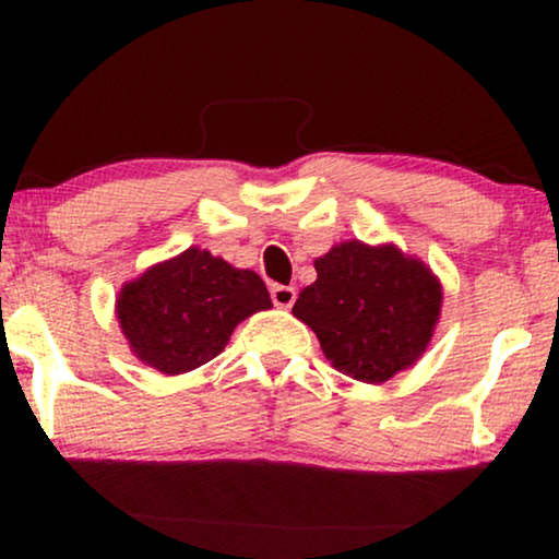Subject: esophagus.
<instances>
[{
	"label": "esophagus",
	"instance_id": "obj_1",
	"mask_svg": "<svg viewBox=\"0 0 559 559\" xmlns=\"http://www.w3.org/2000/svg\"><path fill=\"white\" fill-rule=\"evenodd\" d=\"M295 300H297L295 287H287V285H274L272 287V302L277 305V308H293Z\"/></svg>",
	"mask_w": 559,
	"mask_h": 559
}]
</instances>
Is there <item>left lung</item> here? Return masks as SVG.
Here are the masks:
<instances>
[{"label": "left lung", "instance_id": "1", "mask_svg": "<svg viewBox=\"0 0 559 559\" xmlns=\"http://www.w3.org/2000/svg\"><path fill=\"white\" fill-rule=\"evenodd\" d=\"M316 272L293 316L312 328L333 369L384 384L423 358L442 310V285L423 259L348 239L318 257Z\"/></svg>", "mask_w": 559, "mask_h": 559}]
</instances>
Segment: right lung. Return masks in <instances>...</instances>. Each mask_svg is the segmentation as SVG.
Returning a JSON list of instances; mask_svg holds the SVG:
<instances>
[{"mask_svg":"<svg viewBox=\"0 0 559 559\" xmlns=\"http://www.w3.org/2000/svg\"><path fill=\"white\" fill-rule=\"evenodd\" d=\"M270 308V293L257 272L239 270L201 247L147 266L117 295V320L129 350L167 377L209 364L241 320Z\"/></svg>","mask_w":559,"mask_h":559,"instance_id":"right-lung-1","label":"right lung"}]
</instances>
